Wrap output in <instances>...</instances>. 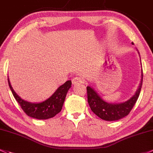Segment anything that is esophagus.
Returning a JSON list of instances; mask_svg holds the SVG:
<instances>
[{
  "instance_id": "1",
  "label": "esophagus",
  "mask_w": 153,
  "mask_h": 153,
  "mask_svg": "<svg viewBox=\"0 0 153 153\" xmlns=\"http://www.w3.org/2000/svg\"><path fill=\"white\" fill-rule=\"evenodd\" d=\"M72 82L73 85L82 84V83H84V80H83V78L81 76H77L75 77V78L72 80Z\"/></svg>"
}]
</instances>
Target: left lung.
<instances>
[{
	"mask_svg": "<svg viewBox=\"0 0 153 153\" xmlns=\"http://www.w3.org/2000/svg\"><path fill=\"white\" fill-rule=\"evenodd\" d=\"M143 81V74L141 72V80L137 91L134 95L127 101L120 103H110L102 99L94 89L87 86L88 102L91 110L97 117L106 121H116L129 114L133 107L136 104L141 92Z\"/></svg>",
	"mask_w": 153,
	"mask_h": 153,
	"instance_id": "8db88e82",
	"label": "left lung"
}]
</instances>
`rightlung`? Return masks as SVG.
I'll return each instance as SVG.
<instances>
[{
    "label": "right lung",
    "mask_w": 153,
    "mask_h": 153,
    "mask_svg": "<svg viewBox=\"0 0 153 153\" xmlns=\"http://www.w3.org/2000/svg\"><path fill=\"white\" fill-rule=\"evenodd\" d=\"M8 83L13 95L19 105L21 106L23 111L28 117L37 120H48L52 118L62 111L67 93L72 85L71 81H66L63 85L58 88L51 97H50L46 100L33 103L24 100L17 95V93L12 87L9 78H8Z\"/></svg>",
    "instance_id": "add662e5"
}]
</instances>
